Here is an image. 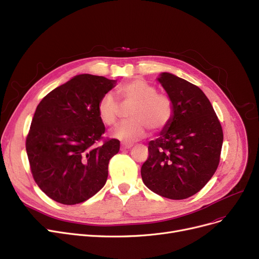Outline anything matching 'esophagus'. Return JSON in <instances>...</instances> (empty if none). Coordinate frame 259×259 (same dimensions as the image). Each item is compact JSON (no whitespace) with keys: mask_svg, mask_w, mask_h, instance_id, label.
Listing matches in <instances>:
<instances>
[{"mask_svg":"<svg viewBox=\"0 0 259 259\" xmlns=\"http://www.w3.org/2000/svg\"><path fill=\"white\" fill-rule=\"evenodd\" d=\"M132 147L131 144H121L120 145V149L121 150H126V149H130Z\"/></svg>","mask_w":259,"mask_h":259,"instance_id":"34e87169","label":"esophagus"}]
</instances>
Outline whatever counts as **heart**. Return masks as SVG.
<instances>
[{
    "instance_id": "1",
    "label": "heart",
    "mask_w": 259,
    "mask_h": 259,
    "mask_svg": "<svg viewBox=\"0 0 259 259\" xmlns=\"http://www.w3.org/2000/svg\"><path fill=\"white\" fill-rule=\"evenodd\" d=\"M117 94L122 104H132L128 118L111 131V136L123 143H133L146 134V127L153 131L163 129L174 114L171 99L157 93V90L141 79L121 84ZM119 114L117 99L111 93L105 94L98 103V115L108 126L114 125Z\"/></svg>"
}]
</instances>
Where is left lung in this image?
Wrapping results in <instances>:
<instances>
[{
	"label": "left lung",
	"instance_id": "left-lung-1",
	"mask_svg": "<svg viewBox=\"0 0 259 259\" xmlns=\"http://www.w3.org/2000/svg\"><path fill=\"white\" fill-rule=\"evenodd\" d=\"M156 80L171 99L174 114L159 138L149 142V156L141 175L153 193L182 200L197 194L215 174L223 132L200 88L167 72Z\"/></svg>",
	"mask_w": 259,
	"mask_h": 259
}]
</instances>
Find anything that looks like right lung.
I'll use <instances>...</instances> for the list:
<instances>
[{"mask_svg": "<svg viewBox=\"0 0 259 259\" xmlns=\"http://www.w3.org/2000/svg\"><path fill=\"white\" fill-rule=\"evenodd\" d=\"M117 80L80 74L54 89L38 105L26 139L30 170L42 192L59 203L87 201L104 187L119 141L105 133L100 98Z\"/></svg>", "mask_w": 259, "mask_h": 259, "instance_id": "obj_1", "label": "right lung"}]
</instances>
